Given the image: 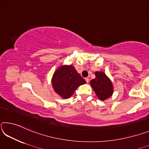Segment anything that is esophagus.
Returning a JSON list of instances; mask_svg holds the SVG:
<instances>
[{
    "label": "esophagus",
    "mask_w": 149,
    "mask_h": 149,
    "mask_svg": "<svg viewBox=\"0 0 149 149\" xmlns=\"http://www.w3.org/2000/svg\"><path fill=\"white\" fill-rule=\"evenodd\" d=\"M85 80H86V83H88V82H89V79H88V78H85Z\"/></svg>",
    "instance_id": "1"
}]
</instances>
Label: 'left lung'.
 Wrapping results in <instances>:
<instances>
[{"label":"left lung","mask_w":149,"mask_h":149,"mask_svg":"<svg viewBox=\"0 0 149 149\" xmlns=\"http://www.w3.org/2000/svg\"><path fill=\"white\" fill-rule=\"evenodd\" d=\"M96 78L91 82V87L94 90L97 97L102 101L110 97L113 93V86L109 78L102 71L95 72Z\"/></svg>","instance_id":"left-lung-1"}]
</instances>
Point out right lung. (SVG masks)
Listing matches in <instances>:
<instances>
[{
	"label": "right lung",
	"instance_id": "obj_1",
	"mask_svg": "<svg viewBox=\"0 0 149 149\" xmlns=\"http://www.w3.org/2000/svg\"><path fill=\"white\" fill-rule=\"evenodd\" d=\"M85 83V80L72 65L59 66L52 79L53 90L63 99L69 98L78 87Z\"/></svg>",
	"mask_w": 149,
	"mask_h": 149
}]
</instances>
